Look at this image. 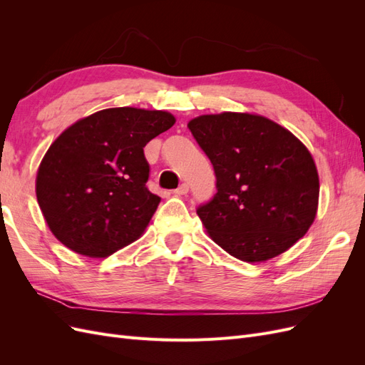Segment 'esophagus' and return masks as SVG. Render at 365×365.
<instances>
[{
	"label": "esophagus",
	"instance_id": "1",
	"mask_svg": "<svg viewBox=\"0 0 365 365\" xmlns=\"http://www.w3.org/2000/svg\"><path fill=\"white\" fill-rule=\"evenodd\" d=\"M173 193H175V195H178V196H181V195H187V193H189V185H187V184H181V185L178 187V189H176Z\"/></svg>",
	"mask_w": 365,
	"mask_h": 365
}]
</instances>
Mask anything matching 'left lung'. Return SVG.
I'll return each mask as SVG.
<instances>
[{
    "label": "left lung",
    "instance_id": "1",
    "mask_svg": "<svg viewBox=\"0 0 365 365\" xmlns=\"http://www.w3.org/2000/svg\"><path fill=\"white\" fill-rule=\"evenodd\" d=\"M187 126L215 169L217 192L196 213L220 248L256 263L306 235L319 181L300 140L267 117L245 113L200 115Z\"/></svg>",
    "mask_w": 365,
    "mask_h": 365
}]
</instances>
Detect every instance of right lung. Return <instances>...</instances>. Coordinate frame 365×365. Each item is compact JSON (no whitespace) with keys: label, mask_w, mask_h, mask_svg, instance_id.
I'll return each instance as SVG.
<instances>
[{"label":"right lung","mask_w":365,"mask_h":365,"mask_svg":"<svg viewBox=\"0 0 365 365\" xmlns=\"http://www.w3.org/2000/svg\"><path fill=\"white\" fill-rule=\"evenodd\" d=\"M165 111L109 108L54 140L36 176L51 233L77 254L108 257L137 240L161 201L148 189V143L173 126Z\"/></svg>","instance_id":"1"}]
</instances>
